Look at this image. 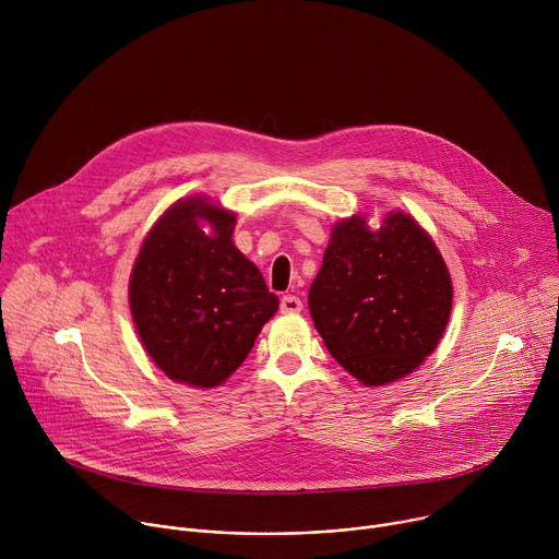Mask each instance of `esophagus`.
<instances>
[{
  "label": "esophagus",
  "instance_id": "esophagus-1",
  "mask_svg": "<svg viewBox=\"0 0 559 559\" xmlns=\"http://www.w3.org/2000/svg\"><path fill=\"white\" fill-rule=\"evenodd\" d=\"M302 309V300L294 294H287L281 298V311L283 313H298Z\"/></svg>",
  "mask_w": 559,
  "mask_h": 559
}]
</instances>
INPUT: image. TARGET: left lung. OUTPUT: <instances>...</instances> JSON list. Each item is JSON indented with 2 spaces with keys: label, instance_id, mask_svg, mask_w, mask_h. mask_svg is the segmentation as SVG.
I'll list each match as a JSON object with an SVG mask.
<instances>
[{
  "label": "left lung",
  "instance_id": "1",
  "mask_svg": "<svg viewBox=\"0 0 559 559\" xmlns=\"http://www.w3.org/2000/svg\"><path fill=\"white\" fill-rule=\"evenodd\" d=\"M449 270L429 234L403 212L378 229L341 221L309 287V311L330 354L360 382L414 371L440 343L451 313Z\"/></svg>",
  "mask_w": 559,
  "mask_h": 559
}]
</instances>
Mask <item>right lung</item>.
<instances>
[{
    "mask_svg": "<svg viewBox=\"0 0 559 559\" xmlns=\"http://www.w3.org/2000/svg\"><path fill=\"white\" fill-rule=\"evenodd\" d=\"M199 219L211 223L200 229ZM236 216L205 199L175 203L150 229L130 276L141 343L173 380L216 386L278 309L263 274L231 243Z\"/></svg>",
    "mask_w": 559,
    "mask_h": 559,
    "instance_id": "1",
    "label": "right lung"
}]
</instances>
